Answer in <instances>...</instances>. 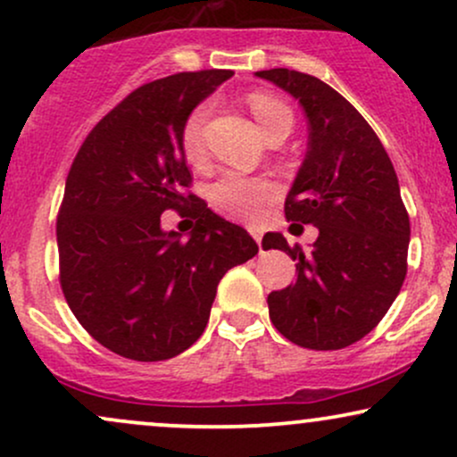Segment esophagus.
I'll return each instance as SVG.
<instances>
[{
	"label": "esophagus",
	"instance_id": "esophagus-1",
	"mask_svg": "<svg viewBox=\"0 0 457 457\" xmlns=\"http://www.w3.org/2000/svg\"><path fill=\"white\" fill-rule=\"evenodd\" d=\"M249 234L253 236V240L255 243H258V246H260V251H262V232L258 228H249Z\"/></svg>",
	"mask_w": 457,
	"mask_h": 457
}]
</instances>
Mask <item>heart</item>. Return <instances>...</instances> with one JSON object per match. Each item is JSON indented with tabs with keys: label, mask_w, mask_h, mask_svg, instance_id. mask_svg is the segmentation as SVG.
Returning a JSON list of instances; mask_svg holds the SVG:
<instances>
[{
	"label": "heart",
	"mask_w": 457,
	"mask_h": 457,
	"mask_svg": "<svg viewBox=\"0 0 457 457\" xmlns=\"http://www.w3.org/2000/svg\"><path fill=\"white\" fill-rule=\"evenodd\" d=\"M249 107L253 112L255 120H258L262 133H270L272 129L292 127V112L287 109L286 103H281L279 98L270 96V94L255 92L249 96ZM212 104L202 103L188 113L185 120V127H182V152L187 154V159L195 161L199 159L204 148V129H206L208 118H211ZM277 188L270 180L264 178H251V176H240L234 171H225L211 182L206 195L211 206L217 212H221L223 217L234 219V221H245L253 223L258 221L264 212L266 204L275 197Z\"/></svg>",
	"instance_id": "b5f03b06"
}]
</instances>
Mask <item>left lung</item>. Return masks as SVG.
<instances>
[{
  "instance_id": "obj_1",
  "label": "left lung",
  "mask_w": 457,
  "mask_h": 457,
  "mask_svg": "<svg viewBox=\"0 0 457 457\" xmlns=\"http://www.w3.org/2000/svg\"><path fill=\"white\" fill-rule=\"evenodd\" d=\"M255 75L292 94L307 115V154L286 219L320 232L309 251L279 232L262 240L298 260L296 281L269 295L270 320L303 348H345L385 318L406 277L411 219L400 182L378 135L342 94L287 68Z\"/></svg>"
}]
</instances>
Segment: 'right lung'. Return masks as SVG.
<instances>
[{
    "instance_id": "add662e5",
    "label": "right lung",
    "mask_w": 457,
    "mask_h": 457,
    "mask_svg": "<svg viewBox=\"0 0 457 457\" xmlns=\"http://www.w3.org/2000/svg\"><path fill=\"white\" fill-rule=\"evenodd\" d=\"M232 71L156 79L90 130L66 178L57 214L60 283L81 327L112 353L165 361L204 333L217 286L258 245L197 199L187 240L161 214L195 199L182 127Z\"/></svg>"
}]
</instances>
